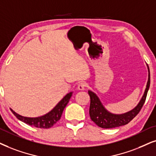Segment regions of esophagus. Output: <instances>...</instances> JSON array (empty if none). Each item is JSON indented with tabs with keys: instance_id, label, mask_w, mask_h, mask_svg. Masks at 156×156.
I'll list each match as a JSON object with an SVG mask.
<instances>
[{
	"instance_id": "34e87169",
	"label": "esophagus",
	"mask_w": 156,
	"mask_h": 156,
	"mask_svg": "<svg viewBox=\"0 0 156 156\" xmlns=\"http://www.w3.org/2000/svg\"><path fill=\"white\" fill-rule=\"evenodd\" d=\"M86 84L85 83H80L78 85V89L79 90H83L86 88Z\"/></svg>"
}]
</instances>
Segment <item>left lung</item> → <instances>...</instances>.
I'll use <instances>...</instances> for the list:
<instances>
[{
	"mask_svg": "<svg viewBox=\"0 0 156 156\" xmlns=\"http://www.w3.org/2000/svg\"><path fill=\"white\" fill-rule=\"evenodd\" d=\"M147 69H148V80H147L146 88L144 92L143 97L141 98L138 104L134 109L126 112V113L116 114L107 111L104 108L99 98L96 96L95 93L91 90H88V94H89L90 98L89 109L90 117L96 125L101 128H105V129L120 127V126L125 125L129 123L139 113L145 103V99H146L147 94L150 87V83H151L148 66H147Z\"/></svg>",
	"mask_w": 156,
	"mask_h": 156,
	"instance_id": "8db88e82",
	"label": "left lung"
}]
</instances>
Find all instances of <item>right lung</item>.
Wrapping results in <instances>:
<instances>
[{
	"instance_id": "obj_1",
	"label": "right lung",
	"mask_w": 156,
	"mask_h": 156,
	"mask_svg": "<svg viewBox=\"0 0 156 156\" xmlns=\"http://www.w3.org/2000/svg\"><path fill=\"white\" fill-rule=\"evenodd\" d=\"M73 95V92H70L67 94L66 96L62 98V99L55 106L53 109L44 115L38 117H23L20 114H17L13 109H11V111L12 113L20 121L24 122L27 125L33 126V127L37 128H44L47 129L50 128L53 125L60 120L61 116H62V112L68 103L69 102L70 97Z\"/></svg>"
}]
</instances>
